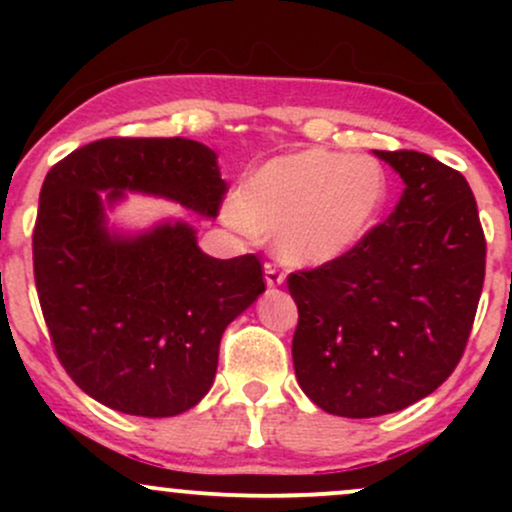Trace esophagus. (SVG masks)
<instances>
[{
	"instance_id": "34e87169",
	"label": "esophagus",
	"mask_w": 512,
	"mask_h": 512,
	"mask_svg": "<svg viewBox=\"0 0 512 512\" xmlns=\"http://www.w3.org/2000/svg\"><path fill=\"white\" fill-rule=\"evenodd\" d=\"M284 279H286L284 272H281L276 264H272V262L264 264V281H267V286H281L284 284Z\"/></svg>"
}]
</instances>
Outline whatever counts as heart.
<instances>
[{"mask_svg": "<svg viewBox=\"0 0 512 512\" xmlns=\"http://www.w3.org/2000/svg\"><path fill=\"white\" fill-rule=\"evenodd\" d=\"M387 202V175L370 156L305 149L269 158L243 178L231 221L274 233L291 264H327L368 236Z\"/></svg>", "mask_w": 512, "mask_h": 512, "instance_id": "1", "label": "heart"}]
</instances>
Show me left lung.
I'll list each match as a JSON object with an SVG mask.
<instances>
[{
    "label": "left lung",
    "mask_w": 512,
    "mask_h": 512,
    "mask_svg": "<svg viewBox=\"0 0 512 512\" xmlns=\"http://www.w3.org/2000/svg\"><path fill=\"white\" fill-rule=\"evenodd\" d=\"M375 156L404 180L395 211L339 260L289 274L298 385L346 419L392 414L450 378L486 269V238L464 175L419 151Z\"/></svg>",
    "instance_id": "left-lung-1"
}]
</instances>
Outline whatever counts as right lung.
Instances as JSON below:
<instances>
[{"label":"right lung","mask_w":512,"mask_h":512,"mask_svg":"<svg viewBox=\"0 0 512 512\" xmlns=\"http://www.w3.org/2000/svg\"><path fill=\"white\" fill-rule=\"evenodd\" d=\"M226 190L214 151L182 137L98 139L45 175L35 289L55 354L88 397L163 419L207 395L223 330L264 291L260 260L204 255L185 221L117 236L105 207L142 192L216 216Z\"/></svg>","instance_id":"obj_1"}]
</instances>
